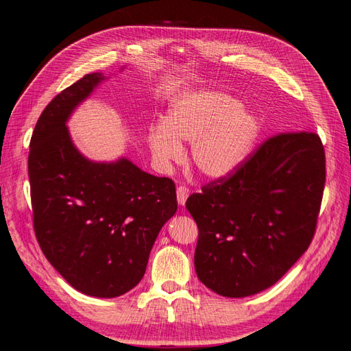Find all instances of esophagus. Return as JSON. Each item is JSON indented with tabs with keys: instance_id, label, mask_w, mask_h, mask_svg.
<instances>
[{
	"instance_id": "1",
	"label": "esophagus",
	"mask_w": 351,
	"mask_h": 351,
	"mask_svg": "<svg viewBox=\"0 0 351 351\" xmlns=\"http://www.w3.org/2000/svg\"><path fill=\"white\" fill-rule=\"evenodd\" d=\"M176 194H178V203L184 206L188 199V195H190V188H188L186 185H179L176 190Z\"/></svg>"
}]
</instances>
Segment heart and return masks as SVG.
Returning a JSON list of instances; mask_svg holds the SVG:
<instances>
[{
  "label": "heart",
  "instance_id": "heart-1",
  "mask_svg": "<svg viewBox=\"0 0 351 351\" xmlns=\"http://www.w3.org/2000/svg\"><path fill=\"white\" fill-rule=\"evenodd\" d=\"M255 117L234 96L219 90H200L173 102L167 121L152 124L148 143L160 163L184 158L179 139L191 142L195 167L206 176L231 173L246 158L258 136Z\"/></svg>",
  "mask_w": 351,
  "mask_h": 351
}]
</instances>
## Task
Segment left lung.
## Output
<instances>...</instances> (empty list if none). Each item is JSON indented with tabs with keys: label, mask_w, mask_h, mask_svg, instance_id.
<instances>
[{
	"label": "left lung",
	"mask_w": 351,
	"mask_h": 351,
	"mask_svg": "<svg viewBox=\"0 0 351 351\" xmlns=\"http://www.w3.org/2000/svg\"><path fill=\"white\" fill-rule=\"evenodd\" d=\"M325 181L319 134L283 132L188 197L199 228L194 265L200 282L230 298L273 286L311 243Z\"/></svg>",
	"instance_id": "1"
}]
</instances>
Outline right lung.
<instances>
[{
  "label": "right lung",
  "mask_w": 351,
  "mask_h": 351,
  "mask_svg": "<svg viewBox=\"0 0 351 351\" xmlns=\"http://www.w3.org/2000/svg\"><path fill=\"white\" fill-rule=\"evenodd\" d=\"M104 78L87 74L44 108L29 143L28 173L44 256L77 291L115 298L141 282L178 202L170 178L143 172L128 158L93 163L74 147L65 123Z\"/></svg>",
  "instance_id": "obj_1"
}]
</instances>
